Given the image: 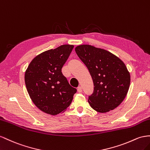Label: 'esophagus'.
<instances>
[{
    "label": "esophagus",
    "mask_w": 150,
    "mask_h": 150,
    "mask_svg": "<svg viewBox=\"0 0 150 150\" xmlns=\"http://www.w3.org/2000/svg\"><path fill=\"white\" fill-rule=\"evenodd\" d=\"M77 91H78V92H79V93H81L82 92V87H80V86H79V87H78V88H77Z\"/></svg>",
    "instance_id": "34e87169"
}]
</instances>
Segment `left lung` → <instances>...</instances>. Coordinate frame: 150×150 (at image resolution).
Returning <instances> with one entry per match:
<instances>
[{
	"mask_svg": "<svg viewBox=\"0 0 150 150\" xmlns=\"http://www.w3.org/2000/svg\"><path fill=\"white\" fill-rule=\"evenodd\" d=\"M75 50L93 80L90 105L100 113L116 108L125 99L130 85V74L125 63L109 51L92 45H79Z\"/></svg>",
	"mask_w": 150,
	"mask_h": 150,
	"instance_id": "1",
	"label": "left lung"
}]
</instances>
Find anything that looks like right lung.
I'll return each instance as SVG.
<instances>
[{"label":"right lung","mask_w":150,"mask_h":150,"mask_svg":"<svg viewBox=\"0 0 150 150\" xmlns=\"http://www.w3.org/2000/svg\"><path fill=\"white\" fill-rule=\"evenodd\" d=\"M74 47L63 45L44 51L32 59L25 71V83L30 98L46 114L55 115L65 112L76 92L62 73Z\"/></svg>","instance_id":"1"}]
</instances>
